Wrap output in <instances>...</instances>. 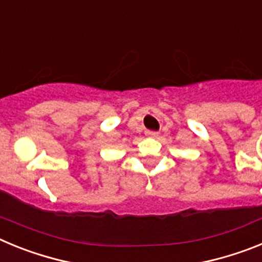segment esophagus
Returning a JSON list of instances; mask_svg holds the SVG:
<instances>
[{
	"instance_id": "esophagus-1",
	"label": "esophagus",
	"mask_w": 262,
	"mask_h": 262,
	"mask_svg": "<svg viewBox=\"0 0 262 262\" xmlns=\"http://www.w3.org/2000/svg\"><path fill=\"white\" fill-rule=\"evenodd\" d=\"M147 136H149V138H157L159 136V133H156V131H147Z\"/></svg>"
}]
</instances>
